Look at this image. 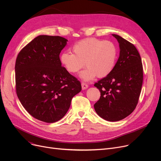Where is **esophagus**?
Instances as JSON below:
<instances>
[{"instance_id":"34e87169","label":"esophagus","mask_w":161,"mask_h":161,"mask_svg":"<svg viewBox=\"0 0 161 161\" xmlns=\"http://www.w3.org/2000/svg\"><path fill=\"white\" fill-rule=\"evenodd\" d=\"M89 86L87 85V84L85 82H82L81 83V87H82V89H86L87 88H88Z\"/></svg>"}]
</instances>
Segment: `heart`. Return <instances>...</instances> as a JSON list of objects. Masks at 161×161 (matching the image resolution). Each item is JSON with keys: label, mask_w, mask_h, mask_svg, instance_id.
I'll return each instance as SVG.
<instances>
[{"label": "heart", "mask_w": 161, "mask_h": 161, "mask_svg": "<svg viewBox=\"0 0 161 161\" xmlns=\"http://www.w3.org/2000/svg\"><path fill=\"white\" fill-rule=\"evenodd\" d=\"M74 54L64 52L60 55V61L65 70L75 74L84 66L80 77L86 81L97 75L104 78L114 70L117 57V48L112 41L100 40L95 38L83 39L72 46Z\"/></svg>", "instance_id": "b5f03b06"}]
</instances>
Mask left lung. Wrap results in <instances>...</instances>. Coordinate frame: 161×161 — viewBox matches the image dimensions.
I'll return each instance as SVG.
<instances>
[{"mask_svg": "<svg viewBox=\"0 0 161 161\" xmlns=\"http://www.w3.org/2000/svg\"><path fill=\"white\" fill-rule=\"evenodd\" d=\"M119 58L112 72L95 83L100 92L95 104L97 114L108 121H117L129 116L136 108L143 83V66L137 49L119 35Z\"/></svg>", "mask_w": 161, "mask_h": 161, "instance_id": "8db88e82", "label": "left lung"}]
</instances>
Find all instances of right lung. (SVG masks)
Here are the masks:
<instances>
[{
    "instance_id": "1",
    "label": "right lung",
    "mask_w": 161,
    "mask_h": 161,
    "mask_svg": "<svg viewBox=\"0 0 161 161\" xmlns=\"http://www.w3.org/2000/svg\"><path fill=\"white\" fill-rule=\"evenodd\" d=\"M68 40L40 35L16 58L15 90L24 108L36 119L55 123L65 115L81 83L62 66L59 55Z\"/></svg>"
}]
</instances>
